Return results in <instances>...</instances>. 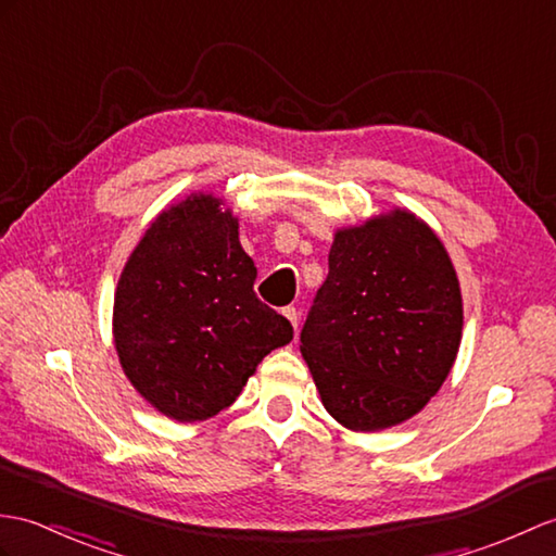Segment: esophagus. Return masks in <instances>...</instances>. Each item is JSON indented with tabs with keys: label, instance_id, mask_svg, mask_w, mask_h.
Instances as JSON below:
<instances>
[{
	"label": "esophagus",
	"instance_id": "1",
	"mask_svg": "<svg viewBox=\"0 0 556 556\" xmlns=\"http://www.w3.org/2000/svg\"><path fill=\"white\" fill-rule=\"evenodd\" d=\"M281 313H283V317H287V319L291 321L293 329H299V309H295L293 305H289V307H283Z\"/></svg>",
	"mask_w": 556,
	"mask_h": 556
}]
</instances>
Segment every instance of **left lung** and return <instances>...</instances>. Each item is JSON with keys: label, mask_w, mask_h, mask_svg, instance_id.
Returning <instances> with one entry per match:
<instances>
[{"label": "left lung", "mask_w": 556, "mask_h": 556, "mask_svg": "<svg viewBox=\"0 0 556 556\" xmlns=\"http://www.w3.org/2000/svg\"><path fill=\"white\" fill-rule=\"evenodd\" d=\"M453 261L421 217L393 208L341 227L301 331L321 405L351 431H383L441 391L462 343Z\"/></svg>", "instance_id": "8db88e82"}]
</instances>
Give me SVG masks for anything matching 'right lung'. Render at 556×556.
Returning a JSON list of instances; mask_svg holds the SVG:
<instances>
[{
    "mask_svg": "<svg viewBox=\"0 0 556 556\" xmlns=\"http://www.w3.org/2000/svg\"><path fill=\"white\" fill-rule=\"evenodd\" d=\"M213 193H189L149 225L118 279L113 343L135 391L175 421L229 407L267 353L293 339L257 301L239 219Z\"/></svg>",
    "mask_w": 556,
    "mask_h": 556,
    "instance_id": "1",
    "label": "right lung"
}]
</instances>
